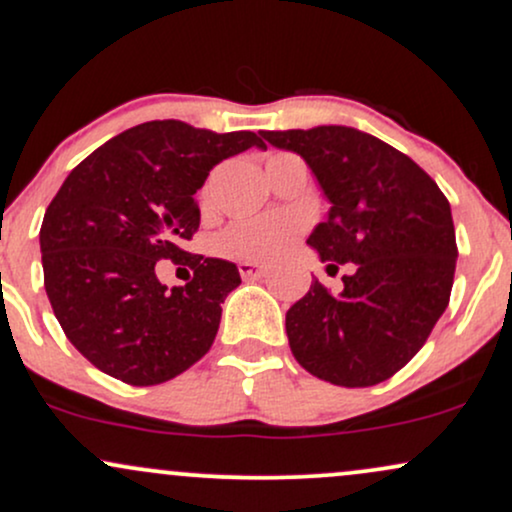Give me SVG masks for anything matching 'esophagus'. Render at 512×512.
Returning <instances> with one entry per match:
<instances>
[{
    "label": "esophagus",
    "instance_id": "1",
    "mask_svg": "<svg viewBox=\"0 0 512 512\" xmlns=\"http://www.w3.org/2000/svg\"><path fill=\"white\" fill-rule=\"evenodd\" d=\"M239 273L244 280H251V278H263L266 275V266H261V263H254V261H239Z\"/></svg>",
    "mask_w": 512,
    "mask_h": 512
}]
</instances>
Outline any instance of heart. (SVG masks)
Listing matches in <instances>:
<instances>
[{
    "label": "heart",
    "instance_id": "heart-1",
    "mask_svg": "<svg viewBox=\"0 0 512 512\" xmlns=\"http://www.w3.org/2000/svg\"><path fill=\"white\" fill-rule=\"evenodd\" d=\"M297 220L283 215L254 217V220L237 222L229 227L217 241V249L222 254L234 258H254V261H266V258L280 256L287 246L297 237Z\"/></svg>",
    "mask_w": 512,
    "mask_h": 512
}]
</instances>
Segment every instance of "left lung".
Returning <instances> with one entry per match:
<instances>
[{
    "mask_svg": "<svg viewBox=\"0 0 512 512\" xmlns=\"http://www.w3.org/2000/svg\"><path fill=\"white\" fill-rule=\"evenodd\" d=\"M295 152L331 203L307 244L321 261L353 263L331 295L317 278L285 314L304 370L338 387H372L399 372L438 324L457 266L452 210L426 171L387 142L346 125L268 130Z\"/></svg>",
    "mask_w": 512,
    "mask_h": 512,
    "instance_id": "left-lung-1",
    "label": "left lung"
}]
</instances>
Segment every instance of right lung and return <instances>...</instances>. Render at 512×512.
<instances>
[{
  "mask_svg": "<svg viewBox=\"0 0 512 512\" xmlns=\"http://www.w3.org/2000/svg\"><path fill=\"white\" fill-rule=\"evenodd\" d=\"M266 147L256 132L149 120L111 137L72 169L40 227L45 292L72 346L132 387L174 380L208 353L222 302L241 283L225 258L181 249L198 232L195 191L222 159ZM191 265L171 291L156 261Z\"/></svg>",
  "mask_w": 512,
  "mask_h": 512,
  "instance_id": "right-lung-1",
  "label": "right lung"
}]
</instances>
